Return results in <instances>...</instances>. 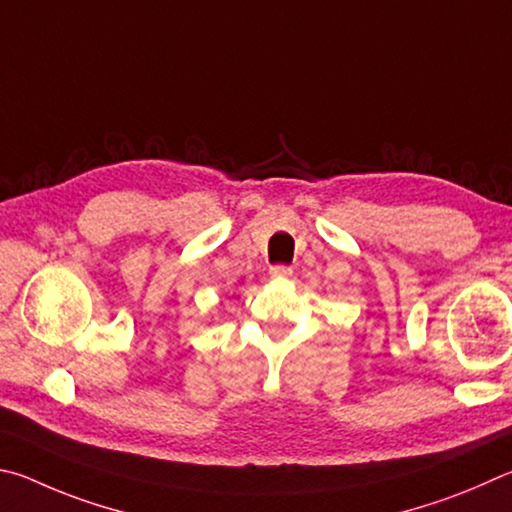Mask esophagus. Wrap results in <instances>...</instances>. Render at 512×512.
<instances>
[{
  "label": "esophagus",
  "mask_w": 512,
  "mask_h": 512,
  "mask_svg": "<svg viewBox=\"0 0 512 512\" xmlns=\"http://www.w3.org/2000/svg\"><path fill=\"white\" fill-rule=\"evenodd\" d=\"M270 276H272V279L288 281L290 276H292V270H290V267H285V265H274L272 270H270Z\"/></svg>",
  "instance_id": "esophagus-1"
}]
</instances>
